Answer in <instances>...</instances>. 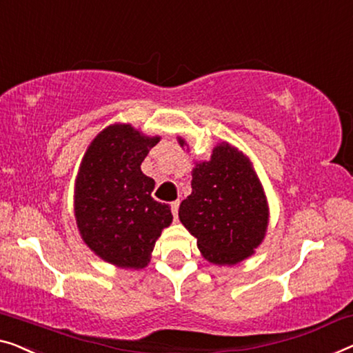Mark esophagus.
<instances>
[{
    "mask_svg": "<svg viewBox=\"0 0 353 353\" xmlns=\"http://www.w3.org/2000/svg\"><path fill=\"white\" fill-rule=\"evenodd\" d=\"M179 201H172L171 203V210H172V215H174V219L177 220V212H179Z\"/></svg>",
    "mask_w": 353,
    "mask_h": 353,
    "instance_id": "obj_1",
    "label": "esophagus"
}]
</instances>
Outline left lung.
<instances>
[{
    "label": "left lung",
    "mask_w": 353,
    "mask_h": 353,
    "mask_svg": "<svg viewBox=\"0 0 353 353\" xmlns=\"http://www.w3.org/2000/svg\"><path fill=\"white\" fill-rule=\"evenodd\" d=\"M181 147L185 139L177 138ZM192 194L181 203L179 219L214 265H236L265 239L270 209L249 159L228 143L214 147L209 161L192 171Z\"/></svg>",
    "instance_id": "8db88e82"
}]
</instances>
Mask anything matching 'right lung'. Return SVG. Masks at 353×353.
Masks as SVG:
<instances>
[{"instance_id":"right-lung-1","label":"right lung","mask_w":353,"mask_h":353,"mask_svg":"<svg viewBox=\"0 0 353 353\" xmlns=\"http://www.w3.org/2000/svg\"><path fill=\"white\" fill-rule=\"evenodd\" d=\"M160 136H145L130 123H114L94 138L83 155L74 188L76 223L99 259L141 270L150 261L157 239L170 227L168 204L155 201V181L141 163Z\"/></svg>"}]
</instances>
